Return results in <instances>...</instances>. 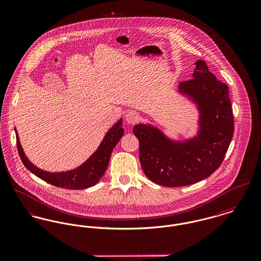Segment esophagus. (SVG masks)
Returning <instances> with one entry per match:
<instances>
[{
  "label": "esophagus",
  "mask_w": 261,
  "mask_h": 261,
  "mask_svg": "<svg viewBox=\"0 0 261 261\" xmlns=\"http://www.w3.org/2000/svg\"><path fill=\"white\" fill-rule=\"evenodd\" d=\"M140 118V114L136 111H129L125 115V120L128 124H136Z\"/></svg>",
  "instance_id": "1"
}]
</instances>
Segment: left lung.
Segmentation results:
<instances>
[{"label": "left lung", "instance_id": "8db88e82", "mask_svg": "<svg viewBox=\"0 0 261 261\" xmlns=\"http://www.w3.org/2000/svg\"><path fill=\"white\" fill-rule=\"evenodd\" d=\"M195 64L193 79L180 82L178 91L197 105L198 134L176 141L151 124L133 128L144 174L165 187L189 186L210 177L221 166L233 135L228 86L217 80L203 60Z\"/></svg>", "mask_w": 261, "mask_h": 261}]
</instances>
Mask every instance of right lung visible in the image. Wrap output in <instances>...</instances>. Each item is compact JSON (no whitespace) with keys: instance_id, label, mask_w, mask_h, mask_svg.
<instances>
[{"instance_id":"obj_1","label":"right lung","mask_w":261,"mask_h":261,"mask_svg":"<svg viewBox=\"0 0 261 261\" xmlns=\"http://www.w3.org/2000/svg\"><path fill=\"white\" fill-rule=\"evenodd\" d=\"M15 131L19 155L24 167L41 180H45L46 182L56 187L69 190L87 189L96 185L100 180L108 167L113 148L117 145L124 134L121 118L107 131L97 150L81 166L66 172L50 173L38 168L28 159L21 148L20 138L16 128Z\"/></svg>"}]
</instances>
